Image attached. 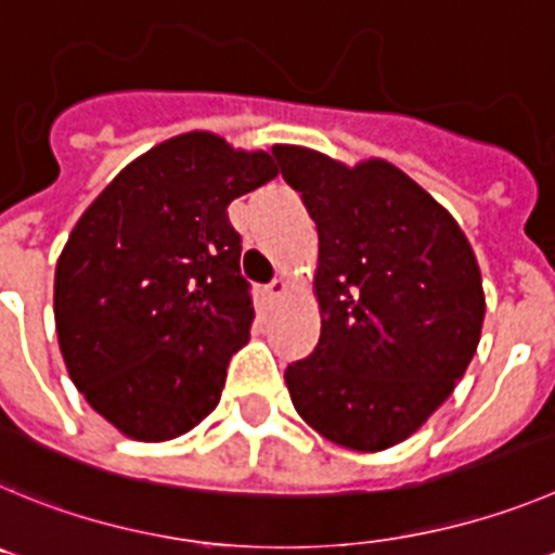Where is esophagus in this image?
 I'll list each match as a JSON object with an SVG mask.
<instances>
[{
  "mask_svg": "<svg viewBox=\"0 0 555 555\" xmlns=\"http://www.w3.org/2000/svg\"><path fill=\"white\" fill-rule=\"evenodd\" d=\"M266 293L271 301H276V298H282L284 293H287V282H284V279H273V282L266 287Z\"/></svg>",
  "mask_w": 555,
  "mask_h": 555,
  "instance_id": "obj_1",
  "label": "esophagus"
}]
</instances>
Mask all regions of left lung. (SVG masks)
<instances>
[{"label":"left lung","instance_id":"8db88e82","mask_svg":"<svg viewBox=\"0 0 555 555\" xmlns=\"http://www.w3.org/2000/svg\"><path fill=\"white\" fill-rule=\"evenodd\" d=\"M273 152L318 227L321 339L284 373L293 406L337 446L387 451L446 403L476 353L487 309L476 254L387 159Z\"/></svg>","mask_w":555,"mask_h":555}]
</instances>
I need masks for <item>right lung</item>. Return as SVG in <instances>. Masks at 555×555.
<instances>
[{"label": "right lung", "instance_id": "right-lung-1", "mask_svg": "<svg viewBox=\"0 0 555 555\" xmlns=\"http://www.w3.org/2000/svg\"><path fill=\"white\" fill-rule=\"evenodd\" d=\"M276 173L273 152L193 129L132 159L68 234L54 271L60 353L124 437H182L221 401L254 321L227 207Z\"/></svg>", "mask_w": 555, "mask_h": 555}]
</instances>
